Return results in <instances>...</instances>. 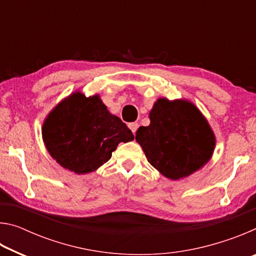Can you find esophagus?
I'll return each instance as SVG.
<instances>
[{"label":"esophagus","mask_w":256,"mask_h":256,"mask_svg":"<svg viewBox=\"0 0 256 256\" xmlns=\"http://www.w3.org/2000/svg\"><path fill=\"white\" fill-rule=\"evenodd\" d=\"M128 128H130V130H131V131H132V133H133V134H136V130H138V124L136 122L128 123Z\"/></svg>","instance_id":"1"}]
</instances>
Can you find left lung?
I'll use <instances>...</instances> for the list:
<instances>
[{"mask_svg": "<svg viewBox=\"0 0 256 256\" xmlns=\"http://www.w3.org/2000/svg\"><path fill=\"white\" fill-rule=\"evenodd\" d=\"M149 118L150 125L138 128L136 140L151 166L164 177L182 180L211 159L216 136L192 102L158 98Z\"/></svg>", "mask_w": 256, "mask_h": 256, "instance_id": "obj_1", "label": "left lung"}]
</instances>
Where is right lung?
I'll return each instance as SVG.
<instances>
[{
  "label": "right lung",
  "instance_id": "right-lung-1",
  "mask_svg": "<svg viewBox=\"0 0 256 256\" xmlns=\"http://www.w3.org/2000/svg\"><path fill=\"white\" fill-rule=\"evenodd\" d=\"M42 141L50 157L76 174L97 170L120 142L134 140L126 124L112 115L99 94L76 92L58 102L42 123Z\"/></svg>",
  "mask_w": 256,
  "mask_h": 256
}]
</instances>
